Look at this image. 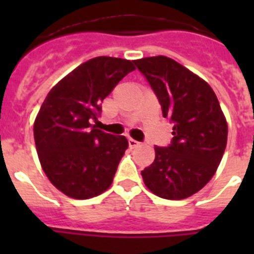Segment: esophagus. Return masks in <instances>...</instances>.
<instances>
[{"instance_id":"1","label":"esophagus","mask_w":254,"mask_h":254,"mask_svg":"<svg viewBox=\"0 0 254 254\" xmlns=\"http://www.w3.org/2000/svg\"><path fill=\"white\" fill-rule=\"evenodd\" d=\"M139 145L138 141H135V139L133 138H129V146L131 147V149H134V147H137Z\"/></svg>"}]
</instances>
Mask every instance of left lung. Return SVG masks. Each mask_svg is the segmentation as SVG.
<instances>
[{"instance_id":"8db88e82","label":"left lung","mask_w":254,"mask_h":254,"mask_svg":"<svg viewBox=\"0 0 254 254\" xmlns=\"http://www.w3.org/2000/svg\"><path fill=\"white\" fill-rule=\"evenodd\" d=\"M174 123L173 142L155 146V159L141 171L157 196L181 200L196 193L215 175L228 137V124L215 92L196 73L171 58L134 61Z\"/></svg>"}]
</instances>
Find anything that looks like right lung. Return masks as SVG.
Returning a JSON list of instances; mask_svg holds the SVG:
<instances>
[{
    "label": "right lung",
    "instance_id": "add662e5",
    "mask_svg": "<svg viewBox=\"0 0 254 254\" xmlns=\"http://www.w3.org/2000/svg\"><path fill=\"white\" fill-rule=\"evenodd\" d=\"M133 62L89 59L51 88L34 121V139L49 181L72 199H89L111 187L129 146L124 135L93 125L101 103L129 72Z\"/></svg>",
    "mask_w": 254,
    "mask_h": 254
}]
</instances>
